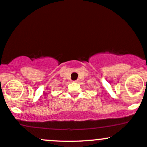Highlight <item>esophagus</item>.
<instances>
[{
	"instance_id": "esophagus-1",
	"label": "esophagus",
	"mask_w": 147,
	"mask_h": 147,
	"mask_svg": "<svg viewBox=\"0 0 147 147\" xmlns=\"http://www.w3.org/2000/svg\"><path fill=\"white\" fill-rule=\"evenodd\" d=\"M74 82H76H76H78V80H74Z\"/></svg>"
}]
</instances>
